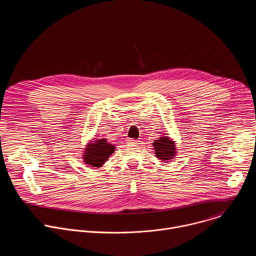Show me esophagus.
Segmentation results:
<instances>
[{"label": "esophagus", "instance_id": "obj_1", "mask_svg": "<svg viewBox=\"0 0 256 256\" xmlns=\"http://www.w3.org/2000/svg\"><path fill=\"white\" fill-rule=\"evenodd\" d=\"M140 140H128V142L132 144H140Z\"/></svg>", "mask_w": 256, "mask_h": 256}]
</instances>
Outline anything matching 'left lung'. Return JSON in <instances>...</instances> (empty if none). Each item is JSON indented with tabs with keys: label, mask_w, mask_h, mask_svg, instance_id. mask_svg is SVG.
I'll return each mask as SVG.
<instances>
[{
	"label": "left lung",
	"mask_w": 256,
	"mask_h": 256,
	"mask_svg": "<svg viewBox=\"0 0 256 256\" xmlns=\"http://www.w3.org/2000/svg\"><path fill=\"white\" fill-rule=\"evenodd\" d=\"M156 152V156L160 160H171L175 156L176 148L175 142L170 140L168 136H162L158 140H156L152 144Z\"/></svg>",
	"instance_id": "8db88e82"
}]
</instances>
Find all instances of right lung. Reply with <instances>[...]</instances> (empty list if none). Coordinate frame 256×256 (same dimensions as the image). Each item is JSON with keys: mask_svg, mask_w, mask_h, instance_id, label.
<instances>
[{"mask_svg": "<svg viewBox=\"0 0 256 256\" xmlns=\"http://www.w3.org/2000/svg\"><path fill=\"white\" fill-rule=\"evenodd\" d=\"M116 146L106 142V138L98 140L90 144L84 152L83 160L85 164L92 166L100 168L108 158V156L114 152Z\"/></svg>", "mask_w": 256, "mask_h": 256, "instance_id": "right-lung-1", "label": "right lung"}]
</instances>
